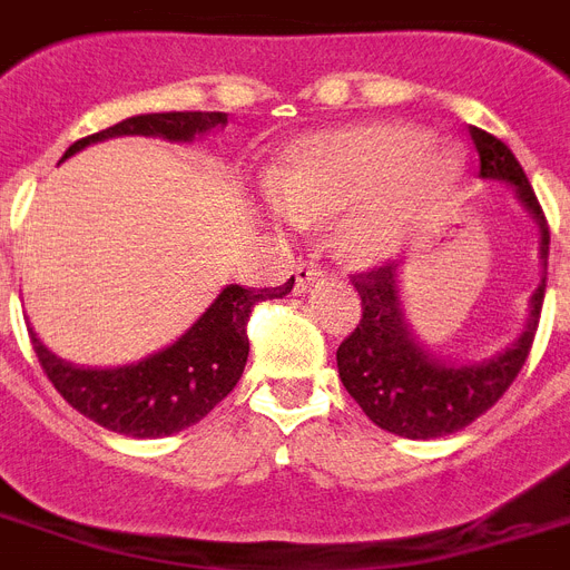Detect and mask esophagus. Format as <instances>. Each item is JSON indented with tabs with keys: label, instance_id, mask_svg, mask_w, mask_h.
<instances>
[{
	"label": "esophagus",
	"instance_id": "esophagus-1",
	"mask_svg": "<svg viewBox=\"0 0 570 570\" xmlns=\"http://www.w3.org/2000/svg\"><path fill=\"white\" fill-rule=\"evenodd\" d=\"M316 281H322V266L313 261H298V266H295V289L304 293V289L316 284Z\"/></svg>",
	"mask_w": 570,
	"mask_h": 570
}]
</instances>
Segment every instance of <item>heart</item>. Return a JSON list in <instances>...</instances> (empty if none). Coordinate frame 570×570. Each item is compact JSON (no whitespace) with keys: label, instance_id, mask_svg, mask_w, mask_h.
<instances>
[{"label":"heart","instance_id":"1","mask_svg":"<svg viewBox=\"0 0 570 570\" xmlns=\"http://www.w3.org/2000/svg\"><path fill=\"white\" fill-rule=\"evenodd\" d=\"M456 178V155L424 140L419 128L363 122L293 142L272 169L269 196L277 213L295 219H325L351 207L345 245L381 261L415 213L451 193Z\"/></svg>","mask_w":570,"mask_h":570}]
</instances>
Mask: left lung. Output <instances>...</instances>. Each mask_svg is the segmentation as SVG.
I'll use <instances>...</instances> for the list:
<instances>
[{
	"label": "left lung",
	"instance_id": "8db88e82",
	"mask_svg": "<svg viewBox=\"0 0 570 570\" xmlns=\"http://www.w3.org/2000/svg\"><path fill=\"white\" fill-rule=\"evenodd\" d=\"M469 134L480 157V178L507 180L510 187H515L518 202L533 213L541 230V261L548 266L550 228L524 169L498 137L474 125ZM351 284L357 286L363 301V316L336 348L342 386L377 428L404 439H436L456 433L501 401L530 357L548 286L541 277L539 289L533 293L530 322L503 354L485 363L448 365L430 357L410 336L397 301L395 261L354 272Z\"/></svg>",
	"mask_w": 570,
	"mask_h": 570
}]
</instances>
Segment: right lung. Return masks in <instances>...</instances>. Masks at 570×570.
Returning a JSON list of instances; mask_svg holds the SVG:
<instances>
[{
	"mask_svg": "<svg viewBox=\"0 0 570 570\" xmlns=\"http://www.w3.org/2000/svg\"><path fill=\"white\" fill-rule=\"evenodd\" d=\"M228 122V114H142L122 119L105 131L81 137L67 149L76 155L90 142L142 134L164 140H193L196 134ZM295 277L284 286L254 289L230 284L213 301L207 313L189 327L169 348L122 368H76L43 348V342L31 333L37 363L52 381L60 397L72 410L96 421L101 428L134 439L173 436L178 430L193 428L205 419L222 397L228 395L243 377L248 360V318L261 301L284 298L293 289Z\"/></svg>",
	"mask_w": 570,
	"mask_h": 570,
	"instance_id": "right-lung-1",
	"label": "right lung"
}]
</instances>
